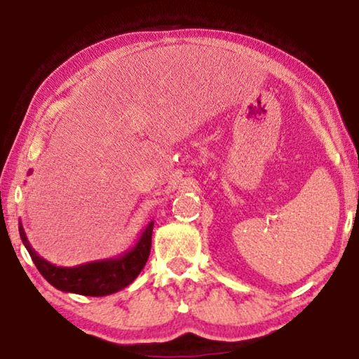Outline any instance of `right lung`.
<instances>
[{
	"mask_svg": "<svg viewBox=\"0 0 359 359\" xmlns=\"http://www.w3.org/2000/svg\"><path fill=\"white\" fill-rule=\"evenodd\" d=\"M151 232H154V220L144 229V232L140 233V237L134 247L119 255V257L96 259V262L83 263L78 264V266L63 268L43 259L31 247L27 235L24 232L22 224L19 222V235H21L24 247L27 248L39 273L53 287H57L58 291L93 297L109 296V294L121 291V289L129 286L139 276L145 266L147 259H149L151 247Z\"/></svg>",
	"mask_w": 359,
	"mask_h": 359,
	"instance_id": "add662e5",
	"label": "right lung"
}]
</instances>
